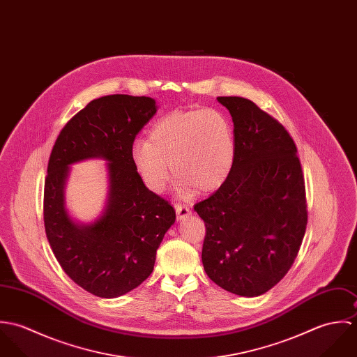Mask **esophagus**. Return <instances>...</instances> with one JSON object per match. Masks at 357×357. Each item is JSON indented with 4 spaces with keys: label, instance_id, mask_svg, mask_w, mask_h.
Returning <instances> with one entry per match:
<instances>
[{
    "label": "esophagus",
    "instance_id": "1",
    "mask_svg": "<svg viewBox=\"0 0 357 357\" xmlns=\"http://www.w3.org/2000/svg\"><path fill=\"white\" fill-rule=\"evenodd\" d=\"M174 207H176V214H177V220H178V221L187 218V217L191 214L190 207L185 206V204H177Z\"/></svg>",
    "mask_w": 357,
    "mask_h": 357
}]
</instances>
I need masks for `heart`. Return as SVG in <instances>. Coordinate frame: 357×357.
Instances as JSON below:
<instances>
[{
  "instance_id": "b5f03b06",
  "label": "heart",
  "mask_w": 357,
  "mask_h": 357,
  "mask_svg": "<svg viewBox=\"0 0 357 357\" xmlns=\"http://www.w3.org/2000/svg\"><path fill=\"white\" fill-rule=\"evenodd\" d=\"M234 159L232 125L215 109L173 111L153 123L147 142L132 147L135 167L153 192L166 188L172 169L183 192H211L228 178Z\"/></svg>"
}]
</instances>
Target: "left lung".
Masks as SVG:
<instances>
[{"mask_svg":"<svg viewBox=\"0 0 357 357\" xmlns=\"http://www.w3.org/2000/svg\"><path fill=\"white\" fill-rule=\"evenodd\" d=\"M234 122L225 183L194 210L206 225L202 262L221 289L258 297L291 268L305 235V185L287 130L255 102L217 98Z\"/></svg>","mask_w":357,"mask_h":357,"instance_id":"obj_1","label":"left lung"}]
</instances>
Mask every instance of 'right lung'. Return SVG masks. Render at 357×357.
Instances as JSON below:
<instances>
[{"label":"right lung","mask_w":357,"mask_h":357,"mask_svg":"<svg viewBox=\"0 0 357 357\" xmlns=\"http://www.w3.org/2000/svg\"><path fill=\"white\" fill-rule=\"evenodd\" d=\"M146 96L109 95L92 100L61 129L52 150L44 188V222L52 252L79 287L102 298L121 297L153 272L156 250L176 221L167 201L150 191L132 160L136 135L153 118ZM106 160L102 214L79 223L65 204L70 165Z\"/></svg>","instance_id":"right-lung-1"}]
</instances>
